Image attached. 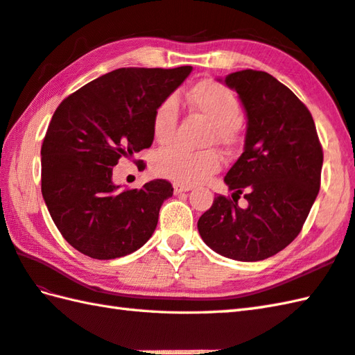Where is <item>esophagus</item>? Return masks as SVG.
Here are the masks:
<instances>
[{"label":"esophagus","mask_w":355,"mask_h":355,"mask_svg":"<svg viewBox=\"0 0 355 355\" xmlns=\"http://www.w3.org/2000/svg\"><path fill=\"white\" fill-rule=\"evenodd\" d=\"M192 189L191 186L182 184V183H173V192L175 193H183V192H189Z\"/></svg>","instance_id":"obj_1"}]
</instances>
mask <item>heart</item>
I'll use <instances>...</instances> for the list:
<instances>
[{"instance_id":"1","label":"heart","mask_w":355,"mask_h":355,"mask_svg":"<svg viewBox=\"0 0 355 355\" xmlns=\"http://www.w3.org/2000/svg\"><path fill=\"white\" fill-rule=\"evenodd\" d=\"M191 108L210 122L207 141L229 145L235 137L243 110L232 89L215 80H201L187 94ZM178 105L166 99L158 105L153 119V132L158 143H168L175 134ZM154 168L160 175L182 184H195L220 171L221 160L215 150H187L180 146L162 149L154 158Z\"/></svg>"}]
</instances>
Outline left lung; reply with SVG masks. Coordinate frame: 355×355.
<instances>
[{"mask_svg":"<svg viewBox=\"0 0 355 355\" xmlns=\"http://www.w3.org/2000/svg\"><path fill=\"white\" fill-rule=\"evenodd\" d=\"M218 80L238 93L247 131L243 154L224 177L233 200L215 197L198 232L224 258L262 261L302 230L320 189L322 146L311 112L271 74L241 70ZM241 193L245 208L237 206Z\"/></svg>","mask_w":355,"mask_h":355,"instance_id":"obj_1","label":"left lung"}]
</instances>
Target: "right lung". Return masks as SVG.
<instances>
[{
  "mask_svg": "<svg viewBox=\"0 0 355 355\" xmlns=\"http://www.w3.org/2000/svg\"><path fill=\"white\" fill-rule=\"evenodd\" d=\"M192 71L119 69L61 102L41 148V191L67 243L93 259H116L148 243L158 212L172 197L166 180L120 191L112 168L154 141L158 105Z\"/></svg>",
  "mask_w": 355,
  "mask_h": 355,
  "instance_id": "1",
  "label": "right lung"
}]
</instances>
